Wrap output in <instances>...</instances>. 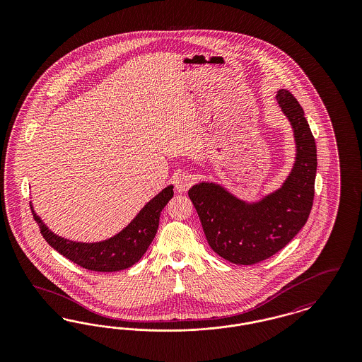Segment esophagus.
<instances>
[{
    "mask_svg": "<svg viewBox=\"0 0 362 362\" xmlns=\"http://www.w3.org/2000/svg\"><path fill=\"white\" fill-rule=\"evenodd\" d=\"M173 183H175V189H177L179 192H185L191 187L192 177L187 173H179V175L175 176Z\"/></svg>",
    "mask_w": 362,
    "mask_h": 362,
    "instance_id": "esophagus-1",
    "label": "esophagus"
}]
</instances>
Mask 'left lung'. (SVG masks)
Returning a JSON list of instances; mask_svg holds the SVG:
<instances>
[{
	"mask_svg": "<svg viewBox=\"0 0 362 362\" xmlns=\"http://www.w3.org/2000/svg\"><path fill=\"white\" fill-rule=\"evenodd\" d=\"M276 100L291 121L297 146L294 167L282 187L255 204H245L214 183L189 189L209 245L235 264H255L281 251L305 225L313 205L315 138L289 90L279 89Z\"/></svg>",
	"mask_w": 362,
	"mask_h": 362,
	"instance_id": "obj_1",
	"label": "left lung"
}]
</instances>
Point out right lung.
Returning a JSON list of instances; mask_svg holds the SVG:
<instances>
[{
  "mask_svg": "<svg viewBox=\"0 0 362 362\" xmlns=\"http://www.w3.org/2000/svg\"><path fill=\"white\" fill-rule=\"evenodd\" d=\"M173 186H168L151 199L136 218L122 232L99 243H76L54 235L31 210L40 233L55 251L86 270L112 273L132 267L146 252L155 239L161 210L173 197Z\"/></svg>",
  "mask_w": 362,
  "mask_h": 362,
  "instance_id": "right-lung-1",
  "label": "right lung"
}]
</instances>
